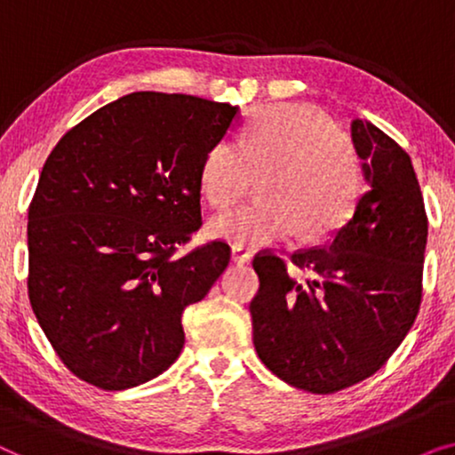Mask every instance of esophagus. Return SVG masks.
<instances>
[{"label": "esophagus", "instance_id": "obj_1", "mask_svg": "<svg viewBox=\"0 0 455 455\" xmlns=\"http://www.w3.org/2000/svg\"><path fill=\"white\" fill-rule=\"evenodd\" d=\"M232 260L238 265H246L252 260V251H248L244 246H232Z\"/></svg>", "mask_w": 455, "mask_h": 455}]
</instances>
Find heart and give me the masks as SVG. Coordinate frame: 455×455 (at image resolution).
Segmentation results:
<instances>
[{
    "label": "heart",
    "mask_w": 455,
    "mask_h": 455,
    "mask_svg": "<svg viewBox=\"0 0 455 455\" xmlns=\"http://www.w3.org/2000/svg\"><path fill=\"white\" fill-rule=\"evenodd\" d=\"M265 176V201L217 215L209 223L213 238L235 246L275 244L296 232L302 240L327 238L346 226L363 195L356 145L308 105L259 108L240 142L221 140L207 153L201 190L223 209Z\"/></svg>",
    "instance_id": "heart-1"
}]
</instances>
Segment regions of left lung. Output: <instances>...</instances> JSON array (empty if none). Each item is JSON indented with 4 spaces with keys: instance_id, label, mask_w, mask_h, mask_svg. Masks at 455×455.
<instances>
[{
    "instance_id": "obj_1",
    "label": "left lung",
    "mask_w": 455,
    "mask_h": 455,
    "mask_svg": "<svg viewBox=\"0 0 455 455\" xmlns=\"http://www.w3.org/2000/svg\"><path fill=\"white\" fill-rule=\"evenodd\" d=\"M369 190L325 246L252 260L259 358L291 387L335 394L375 375L419 315L427 213L410 155L371 122H352Z\"/></svg>"
}]
</instances>
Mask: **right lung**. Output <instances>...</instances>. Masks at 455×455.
I'll return each mask as SVG.
<instances>
[{"label": "right lung", "mask_w": 455, "mask_h": 455, "mask_svg": "<svg viewBox=\"0 0 455 455\" xmlns=\"http://www.w3.org/2000/svg\"><path fill=\"white\" fill-rule=\"evenodd\" d=\"M238 108L130 92L61 136L28 207V298L61 363L105 391L147 383L184 347L182 313L229 263L201 228V167Z\"/></svg>", "instance_id": "obj_1"}]
</instances>
